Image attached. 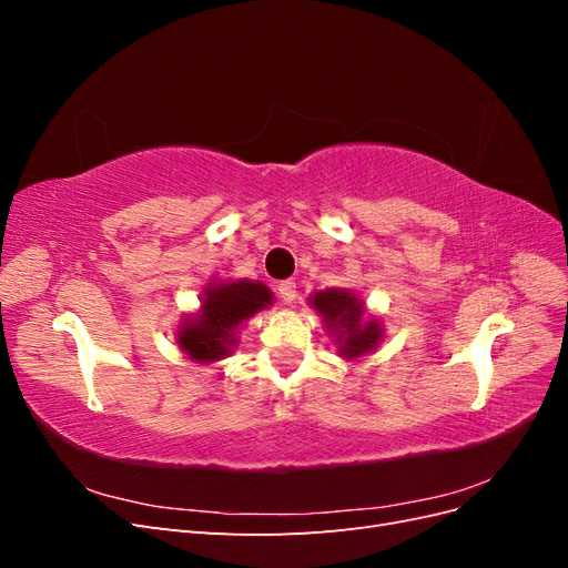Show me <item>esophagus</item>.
I'll use <instances>...</instances> for the list:
<instances>
[{
  "label": "esophagus",
  "instance_id": "obj_1",
  "mask_svg": "<svg viewBox=\"0 0 568 568\" xmlns=\"http://www.w3.org/2000/svg\"><path fill=\"white\" fill-rule=\"evenodd\" d=\"M277 291H280V296H282L284 303H294L296 301V282H291V280L280 282Z\"/></svg>",
  "mask_w": 568,
  "mask_h": 568
}]
</instances>
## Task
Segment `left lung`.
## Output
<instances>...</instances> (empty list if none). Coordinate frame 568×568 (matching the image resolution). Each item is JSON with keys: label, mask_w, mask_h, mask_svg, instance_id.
<instances>
[{"label": "left lung", "mask_w": 568, "mask_h": 568, "mask_svg": "<svg viewBox=\"0 0 568 568\" xmlns=\"http://www.w3.org/2000/svg\"><path fill=\"white\" fill-rule=\"evenodd\" d=\"M307 305L315 307L324 329L334 338L338 357L359 359L376 351L384 341V322L367 313L365 301L351 288H322L311 294Z\"/></svg>", "instance_id": "left-lung-1"}]
</instances>
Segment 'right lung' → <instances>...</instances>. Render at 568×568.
<instances>
[{"label":"right lung","mask_w":568,"mask_h":568,"mask_svg":"<svg viewBox=\"0 0 568 568\" xmlns=\"http://www.w3.org/2000/svg\"><path fill=\"white\" fill-rule=\"evenodd\" d=\"M272 303V291L263 282H213L203 288L199 311L180 320L178 346L192 363L215 365L234 353L242 326Z\"/></svg>","instance_id":"obj_1"}]
</instances>
